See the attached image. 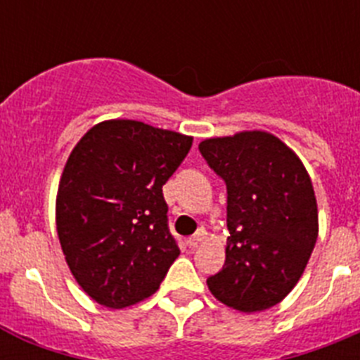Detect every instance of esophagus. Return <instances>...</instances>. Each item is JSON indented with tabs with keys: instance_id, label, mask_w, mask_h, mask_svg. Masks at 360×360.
<instances>
[{
	"instance_id": "1",
	"label": "esophagus",
	"mask_w": 360,
	"mask_h": 360,
	"mask_svg": "<svg viewBox=\"0 0 360 360\" xmlns=\"http://www.w3.org/2000/svg\"><path fill=\"white\" fill-rule=\"evenodd\" d=\"M205 238H207V232L203 231V229H200V231L196 232L195 236H191L189 240H187V243H189L191 249H196V247H198V245L202 243L203 240H205Z\"/></svg>"
}]
</instances>
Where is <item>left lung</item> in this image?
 <instances>
[{"mask_svg":"<svg viewBox=\"0 0 360 360\" xmlns=\"http://www.w3.org/2000/svg\"><path fill=\"white\" fill-rule=\"evenodd\" d=\"M198 148L227 184L231 236L209 290L232 310H266L290 294L316 247L319 216L310 174L269 131L212 136Z\"/></svg>","mask_w":360,"mask_h":360,"instance_id":"1","label":"left lung"}]
</instances>
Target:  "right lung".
Instances as JSON below:
<instances>
[{
    "label": "right lung",
    "instance_id": "add662e5",
    "mask_svg": "<svg viewBox=\"0 0 360 360\" xmlns=\"http://www.w3.org/2000/svg\"><path fill=\"white\" fill-rule=\"evenodd\" d=\"M191 146L189 135L111 119L70 153L56 198L57 236L70 272L98 304L141 303L180 256L162 186Z\"/></svg>",
    "mask_w": 360,
    "mask_h": 360
}]
</instances>
